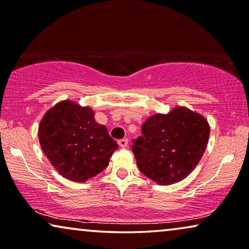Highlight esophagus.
I'll use <instances>...</instances> for the list:
<instances>
[{
  "label": "esophagus",
  "mask_w": 249,
  "mask_h": 249,
  "mask_svg": "<svg viewBox=\"0 0 249 249\" xmlns=\"http://www.w3.org/2000/svg\"><path fill=\"white\" fill-rule=\"evenodd\" d=\"M118 144H119V146H120V147H122V148L127 147V146H128V139H127V138L119 139V141H118Z\"/></svg>",
  "instance_id": "obj_1"
}]
</instances>
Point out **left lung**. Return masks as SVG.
Returning a JSON list of instances; mask_svg holds the SVG:
<instances>
[{
    "instance_id": "left-lung-1",
    "label": "left lung",
    "mask_w": 249,
    "mask_h": 249,
    "mask_svg": "<svg viewBox=\"0 0 249 249\" xmlns=\"http://www.w3.org/2000/svg\"><path fill=\"white\" fill-rule=\"evenodd\" d=\"M131 151L142 175L159 185L181 181L205 152L210 125L202 115L186 107L155 114L142 125Z\"/></svg>"
}]
</instances>
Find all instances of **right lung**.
<instances>
[{
    "instance_id": "obj_1",
    "label": "right lung",
    "mask_w": 249,
    "mask_h": 249,
    "mask_svg": "<svg viewBox=\"0 0 249 249\" xmlns=\"http://www.w3.org/2000/svg\"><path fill=\"white\" fill-rule=\"evenodd\" d=\"M42 149L56 171L77 182L98 175L108 165L118 144L105 125L97 124L94 111L70 101L53 107L40 121Z\"/></svg>"
}]
</instances>
